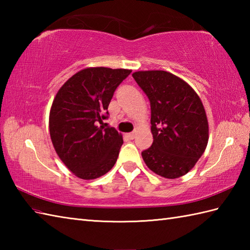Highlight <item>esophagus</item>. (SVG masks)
I'll use <instances>...</instances> for the list:
<instances>
[{
  "instance_id": "esophagus-1",
  "label": "esophagus",
  "mask_w": 250,
  "mask_h": 250,
  "mask_svg": "<svg viewBox=\"0 0 250 250\" xmlns=\"http://www.w3.org/2000/svg\"><path fill=\"white\" fill-rule=\"evenodd\" d=\"M126 135H128V137H129L130 140H133L134 137H135V135H136V132H135V131H133V132H130V133H128Z\"/></svg>"
}]
</instances>
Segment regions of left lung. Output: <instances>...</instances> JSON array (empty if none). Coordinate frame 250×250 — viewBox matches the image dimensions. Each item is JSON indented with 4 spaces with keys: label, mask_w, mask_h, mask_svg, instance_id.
<instances>
[{
    "label": "left lung",
    "mask_w": 250,
    "mask_h": 250,
    "mask_svg": "<svg viewBox=\"0 0 250 250\" xmlns=\"http://www.w3.org/2000/svg\"><path fill=\"white\" fill-rule=\"evenodd\" d=\"M132 76L150 102L153 142L142 151L146 166L162 177L183 176L198 162L208 142V122L199 95L166 71H141Z\"/></svg>",
    "instance_id": "1"
}]
</instances>
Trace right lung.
Returning a JSON list of instances; mask_svg holds the SVG:
<instances>
[{"label":"right lung","instance_id":"right-lung-1","mask_svg":"<svg viewBox=\"0 0 250 250\" xmlns=\"http://www.w3.org/2000/svg\"><path fill=\"white\" fill-rule=\"evenodd\" d=\"M132 71L89 67L73 75L58 91L49 115L56 152L77 177L94 179L115 166L122 135L104 126L117 87Z\"/></svg>","mask_w":250,"mask_h":250}]
</instances>
